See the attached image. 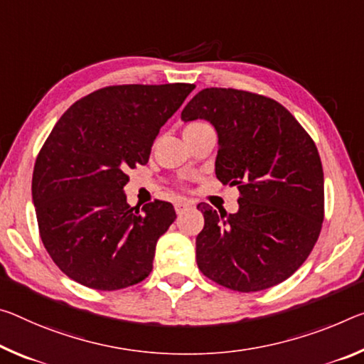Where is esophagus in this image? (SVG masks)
Segmentation results:
<instances>
[{"instance_id":"1","label":"esophagus","mask_w":364,"mask_h":364,"mask_svg":"<svg viewBox=\"0 0 364 364\" xmlns=\"http://www.w3.org/2000/svg\"><path fill=\"white\" fill-rule=\"evenodd\" d=\"M191 205H193V204L189 203V200L180 199V200H176V203H175V210H176V213H183L184 210H188Z\"/></svg>"}]
</instances>
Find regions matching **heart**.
Segmentation results:
<instances>
[{"mask_svg": "<svg viewBox=\"0 0 364 364\" xmlns=\"http://www.w3.org/2000/svg\"><path fill=\"white\" fill-rule=\"evenodd\" d=\"M200 126H207V123H204V121H193V123H188V124H186V128H184V131L200 128Z\"/></svg>", "mask_w": 364, "mask_h": 364, "instance_id": "heart-1", "label": "heart"}]
</instances>
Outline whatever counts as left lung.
Here are the masks:
<instances>
[{
	"mask_svg": "<svg viewBox=\"0 0 364 364\" xmlns=\"http://www.w3.org/2000/svg\"><path fill=\"white\" fill-rule=\"evenodd\" d=\"M198 118L217 129V178L240 191L236 213L198 205V267L235 291L280 284L306 261L324 220V171L313 137L284 105L247 90H200L181 112L183 121Z\"/></svg>",
	"mask_w": 364,
	"mask_h": 364,
	"instance_id": "8db88e82",
	"label": "left lung"
}]
</instances>
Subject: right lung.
I'll return each instance as SVG.
<instances>
[{"mask_svg": "<svg viewBox=\"0 0 364 364\" xmlns=\"http://www.w3.org/2000/svg\"><path fill=\"white\" fill-rule=\"evenodd\" d=\"M194 84L108 85L58 119L32 176L38 233L63 274L113 291L152 272L155 246L175 222L173 205L126 203L129 168L146 165L161 126Z\"/></svg>", "mask_w": 364, "mask_h": 364, "instance_id": "obj_1", "label": "right lung"}]
</instances>
